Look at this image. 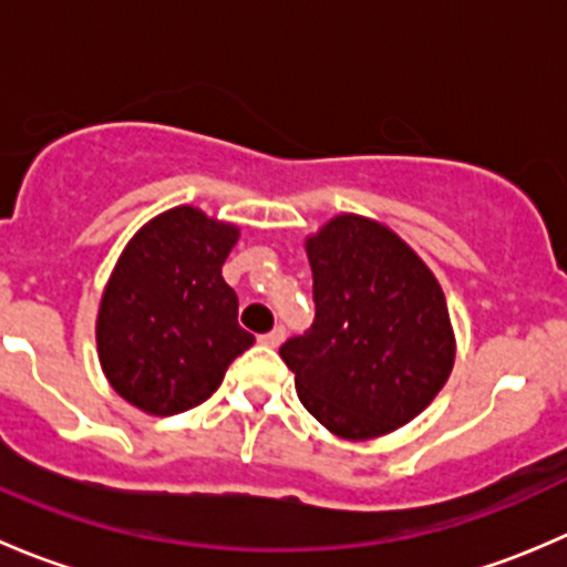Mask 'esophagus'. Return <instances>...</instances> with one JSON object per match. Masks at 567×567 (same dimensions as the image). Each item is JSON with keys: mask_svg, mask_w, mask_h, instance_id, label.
Returning a JSON list of instances; mask_svg holds the SVG:
<instances>
[{"mask_svg": "<svg viewBox=\"0 0 567 567\" xmlns=\"http://www.w3.org/2000/svg\"><path fill=\"white\" fill-rule=\"evenodd\" d=\"M257 340H260L262 346H268V348H277L279 342L285 340V329H282V326H277V329L266 331V334H260V337H257Z\"/></svg>", "mask_w": 567, "mask_h": 567, "instance_id": "esophagus-1", "label": "esophagus"}]
</instances>
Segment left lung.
Segmentation results:
<instances>
[{
  "mask_svg": "<svg viewBox=\"0 0 567 567\" xmlns=\"http://www.w3.org/2000/svg\"><path fill=\"white\" fill-rule=\"evenodd\" d=\"M316 320L279 357L305 409L340 439L362 442L414 420L455 362L442 285L390 227L334 216L307 238Z\"/></svg>",
  "mask_w": 567,
  "mask_h": 567,
  "instance_id": "8db88e82",
  "label": "left lung"
}]
</instances>
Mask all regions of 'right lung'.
I'll list each match as a JSON object with an SVG mask.
<instances>
[{"label":"right lung","mask_w":567,"mask_h":567,"mask_svg":"<svg viewBox=\"0 0 567 567\" xmlns=\"http://www.w3.org/2000/svg\"><path fill=\"white\" fill-rule=\"evenodd\" d=\"M238 227L192 205L147 221L120 255L101 299L95 340L109 384L156 416L194 409L219 390L255 342L221 277Z\"/></svg>","instance_id":"1"}]
</instances>
